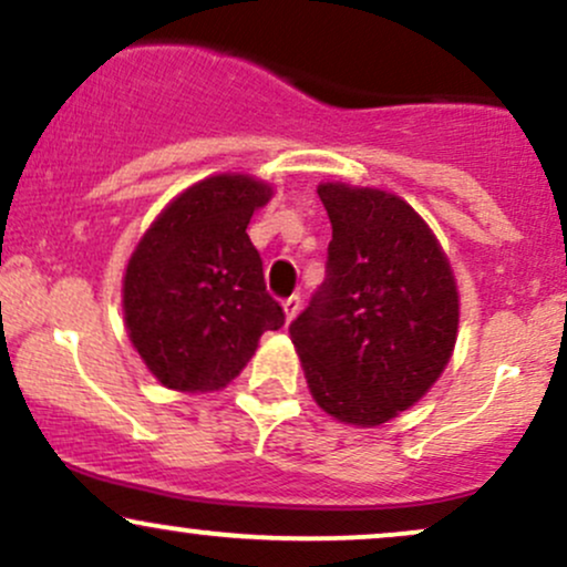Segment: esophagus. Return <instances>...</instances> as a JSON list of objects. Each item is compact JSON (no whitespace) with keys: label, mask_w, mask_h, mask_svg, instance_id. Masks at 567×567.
Wrapping results in <instances>:
<instances>
[{"label":"esophagus","mask_w":567,"mask_h":567,"mask_svg":"<svg viewBox=\"0 0 567 567\" xmlns=\"http://www.w3.org/2000/svg\"><path fill=\"white\" fill-rule=\"evenodd\" d=\"M282 309H285V317H288V322H290L292 317L298 315V309H301V296H288V298H285Z\"/></svg>","instance_id":"esophagus-1"}]
</instances>
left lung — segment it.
Returning a JSON list of instances; mask_svg holds the SVG:
<instances>
[{"mask_svg":"<svg viewBox=\"0 0 567 567\" xmlns=\"http://www.w3.org/2000/svg\"><path fill=\"white\" fill-rule=\"evenodd\" d=\"M333 239L324 282L290 338L324 413L379 426L424 396L451 360L458 290L445 252L405 199L322 184Z\"/></svg>","mask_w":567,"mask_h":567,"instance_id":"obj_1","label":"left lung"}]
</instances>
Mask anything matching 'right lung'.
I'll return each mask as SVG.
<instances>
[{
	"label": "right lung",
	"mask_w": 567,
	"mask_h": 567,
	"mask_svg": "<svg viewBox=\"0 0 567 567\" xmlns=\"http://www.w3.org/2000/svg\"><path fill=\"white\" fill-rule=\"evenodd\" d=\"M271 186L213 175L175 197L130 256L122 309L133 347L154 379L178 392L226 386L285 324L266 292L264 261L247 237Z\"/></svg>",
	"instance_id": "add662e5"
}]
</instances>
